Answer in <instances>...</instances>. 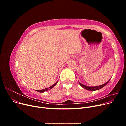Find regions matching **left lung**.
<instances>
[{
	"mask_svg": "<svg viewBox=\"0 0 126 126\" xmlns=\"http://www.w3.org/2000/svg\"><path fill=\"white\" fill-rule=\"evenodd\" d=\"M110 79H109V80L107 82L105 83L104 84L101 85H99V86H86V85L82 84L81 83H80L79 81H78V83H79V84L83 88H85V89H86L87 90H89V91H95V90L100 89L101 88H103L104 86H105L109 82V81H110Z\"/></svg>",
	"mask_w": 126,
	"mask_h": 126,
	"instance_id": "1",
	"label": "left lung"
}]
</instances>
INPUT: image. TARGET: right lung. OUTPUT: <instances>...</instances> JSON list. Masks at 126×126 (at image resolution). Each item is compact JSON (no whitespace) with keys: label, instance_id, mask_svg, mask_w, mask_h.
I'll list each match as a JSON object with an SVG mask.
<instances>
[{"label":"right lung","instance_id":"right-lung-1","mask_svg":"<svg viewBox=\"0 0 126 126\" xmlns=\"http://www.w3.org/2000/svg\"><path fill=\"white\" fill-rule=\"evenodd\" d=\"M58 83V81H57L55 83H54V85H52L51 86H50V87H49V88H45V89H41V90H37L36 91H38V92H39V93H44V92H45V91H48V90H49V89H52L53 87H54L56 85H57V83Z\"/></svg>","mask_w":126,"mask_h":126}]
</instances>
